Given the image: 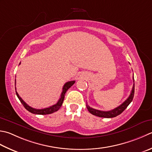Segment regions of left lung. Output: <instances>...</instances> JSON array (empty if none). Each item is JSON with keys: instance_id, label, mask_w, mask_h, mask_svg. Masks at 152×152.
I'll return each instance as SVG.
<instances>
[{"instance_id": "1", "label": "left lung", "mask_w": 152, "mask_h": 152, "mask_svg": "<svg viewBox=\"0 0 152 152\" xmlns=\"http://www.w3.org/2000/svg\"><path fill=\"white\" fill-rule=\"evenodd\" d=\"M133 81H134V85L132 89L131 93H130L129 97H128V99L126 100H125V102L122 103L121 105L117 107V108L113 109L111 111H99V110H97V109L91 108L86 104V107H87L88 111L90 112L91 114L96 115L97 117H103V118H113V117H117V116L121 114L122 113H123L124 110L126 109L127 107L129 105V104L132 102V101L133 99L134 95V78H133Z\"/></svg>"}]
</instances>
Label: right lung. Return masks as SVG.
<instances>
[{"label":"right lung","mask_w":152,"mask_h":152,"mask_svg":"<svg viewBox=\"0 0 152 152\" xmlns=\"http://www.w3.org/2000/svg\"><path fill=\"white\" fill-rule=\"evenodd\" d=\"M74 83H75V81H70L66 82L63 86L62 88V91L61 95V98L58 99V102L56 103L55 105H53L52 106L49 107L47 108H45V109H34L31 107L29 106L28 104H27L24 101H23L22 98L20 97V96L18 94V92L16 91V94L17 97H18L19 100L20 101V102L22 103V105H23V107L26 108V109L28 110V111H29L31 113L34 114H36V115H48V114H51L53 113L54 112L57 111L58 110L61 108V107L62 106V104L63 103V101L64 99V96H65V94H66V91L69 89L71 86H72ZM15 85H16V81H15Z\"/></svg>","instance_id":"1"}]
</instances>
